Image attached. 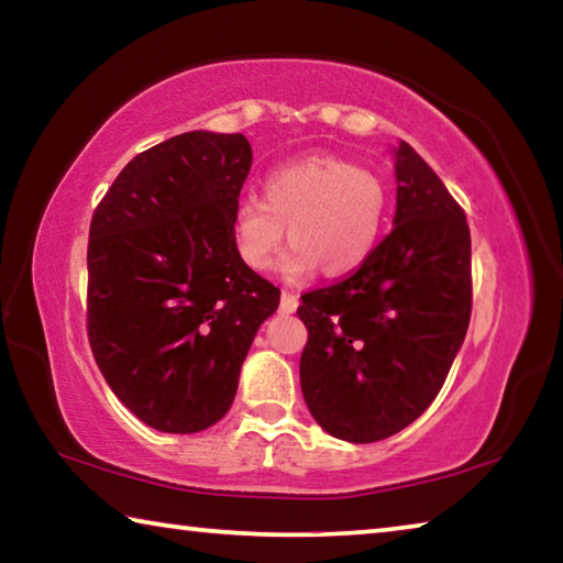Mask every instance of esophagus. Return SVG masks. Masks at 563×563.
<instances>
[{"label": "esophagus", "instance_id": "1", "mask_svg": "<svg viewBox=\"0 0 563 563\" xmlns=\"http://www.w3.org/2000/svg\"><path fill=\"white\" fill-rule=\"evenodd\" d=\"M295 308H298V295L283 290V295H280V312H285V316H290V312H295Z\"/></svg>", "mask_w": 563, "mask_h": 563}]
</instances>
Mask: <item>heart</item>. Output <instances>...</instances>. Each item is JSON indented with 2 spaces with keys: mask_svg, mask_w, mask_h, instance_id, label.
Here are the masks:
<instances>
[{
  "mask_svg": "<svg viewBox=\"0 0 563 563\" xmlns=\"http://www.w3.org/2000/svg\"><path fill=\"white\" fill-rule=\"evenodd\" d=\"M389 194L383 178L345 158L310 156L275 168L263 198H245L233 216L235 253L251 271H268L285 241L280 263L288 280L318 268L342 275L367 258L383 235Z\"/></svg>",
  "mask_w": 563,
  "mask_h": 563,
  "instance_id": "1",
  "label": "heart"
}]
</instances>
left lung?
I'll return each instance as SVG.
<instances>
[{"label": "left lung", "mask_w": 563, "mask_h": 563, "mask_svg": "<svg viewBox=\"0 0 563 563\" xmlns=\"http://www.w3.org/2000/svg\"><path fill=\"white\" fill-rule=\"evenodd\" d=\"M395 228L345 280L302 295L305 405L355 444L405 430L432 405L472 318V241L462 206L405 141Z\"/></svg>", "instance_id": "8db88e82"}]
</instances>
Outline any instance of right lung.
<instances>
[{
	"instance_id": "obj_1",
	"label": "right lung",
	"mask_w": 563,
	"mask_h": 563,
	"mask_svg": "<svg viewBox=\"0 0 563 563\" xmlns=\"http://www.w3.org/2000/svg\"><path fill=\"white\" fill-rule=\"evenodd\" d=\"M251 164L243 133H180L131 158L91 216L93 360L158 432H201L228 412L247 347L280 302L235 253Z\"/></svg>"
}]
</instances>
